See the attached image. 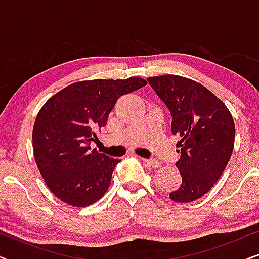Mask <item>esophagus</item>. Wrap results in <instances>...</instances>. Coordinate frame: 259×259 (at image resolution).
Instances as JSON below:
<instances>
[{
    "mask_svg": "<svg viewBox=\"0 0 259 259\" xmlns=\"http://www.w3.org/2000/svg\"><path fill=\"white\" fill-rule=\"evenodd\" d=\"M145 164H146L147 166H150V167L152 168H158L159 166H160V162H159L158 160H154V159H143Z\"/></svg>",
    "mask_w": 259,
    "mask_h": 259,
    "instance_id": "obj_1",
    "label": "esophagus"
}]
</instances>
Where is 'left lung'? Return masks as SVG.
Segmentation results:
<instances>
[{"instance_id": "obj_1", "label": "left lung", "mask_w": 259, "mask_h": 259, "mask_svg": "<svg viewBox=\"0 0 259 259\" xmlns=\"http://www.w3.org/2000/svg\"><path fill=\"white\" fill-rule=\"evenodd\" d=\"M172 116L171 131L178 134L180 159L176 162L182 185L169 193L178 203L203 197L221 178L235 144L231 113L213 93L196 81L178 75L147 79Z\"/></svg>"}]
</instances>
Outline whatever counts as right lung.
Returning <instances> with one entry per match:
<instances>
[{
	"label": "right lung",
	"mask_w": 259,
	"mask_h": 259,
	"mask_svg": "<svg viewBox=\"0 0 259 259\" xmlns=\"http://www.w3.org/2000/svg\"><path fill=\"white\" fill-rule=\"evenodd\" d=\"M146 86L140 77L69 84L49 99L34 123L35 161L49 190L66 204L86 207L106 193L119 159L91 150L123 94Z\"/></svg>",
	"instance_id": "obj_1"
}]
</instances>
